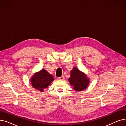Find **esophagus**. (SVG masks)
<instances>
[{
  "instance_id": "34e87169",
  "label": "esophagus",
  "mask_w": 126,
  "mask_h": 126,
  "mask_svg": "<svg viewBox=\"0 0 126 126\" xmlns=\"http://www.w3.org/2000/svg\"><path fill=\"white\" fill-rule=\"evenodd\" d=\"M59 79L60 80H63L64 79V76H61V77H59Z\"/></svg>"
}]
</instances>
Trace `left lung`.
I'll use <instances>...</instances> for the list:
<instances>
[{
  "mask_svg": "<svg viewBox=\"0 0 126 126\" xmlns=\"http://www.w3.org/2000/svg\"><path fill=\"white\" fill-rule=\"evenodd\" d=\"M68 81L77 92L85 90L90 83L87 76L76 67H74L71 71L70 77L68 79Z\"/></svg>",
  "mask_w": 126,
  "mask_h": 126,
  "instance_id": "left-lung-1",
  "label": "left lung"
}]
</instances>
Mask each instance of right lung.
I'll list each match as a JSON object with an SVG mask.
<instances>
[{"label": "right lung", "instance_id": "obj_1", "mask_svg": "<svg viewBox=\"0 0 126 126\" xmlns=\"http://www.w3.org/2000/svg\"><path fill=\"white\" fill-rule=\"evenodd\" d=\"M54 79L52 75L49 74L45 69H43L33 76L30 81L33 87L43 92Z\"/></svg>", "mask_w": 126, "mask_h": 126}]
</instances>
